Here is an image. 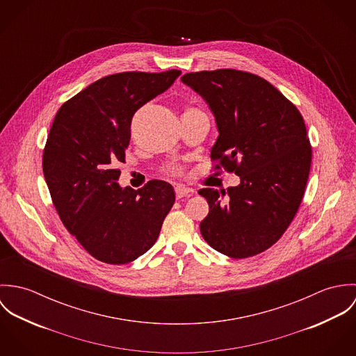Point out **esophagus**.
I'll return each instance as SVG.
<instances>
[{
    "label": "esophagus",
    "mask_w": 356,
    "mask_h": 356,
    "mask_svg": "<svg viewBox=\"0 0 356 356\" xmlns=\"http://www.w3.org/2000/svg\"><path fill=\"white\" fill-rule=\"evenodd\" d=\"M193 195V189L186 188L184 185H177L175 186V196L177 199H182V197H189Z\"/></svg>",
    "instance_id": "1"
}]
</instances>
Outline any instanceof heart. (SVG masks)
I'll return each instance as SVG.
<instances>
[{
	"label": "heart",
	"instance_id": "b5f03b06",
	"mask_svg": "<svg viewBox=\"0 0 356 356\" xmlns=\"http://www.w3.org/2000/svg\"><path fill=\"white\" fill-rule=\"evenodd\" d=\"M189 111H195V109H189Z\"/></svg>",
	"mask_w": 356,
	"mask_h": 356
}]
</instances>
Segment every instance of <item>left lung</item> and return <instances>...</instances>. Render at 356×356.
<instances>
[{"label":"left lung","mask_w":356,"mask_h":356,"mask_svg":"<svg viewBox=\"0 0 356 356\" xmlns=\"http://www.w3.org/2000/svg\"><path fill=\"white\" fill-rule=\"evenodd\" d=\"M181 81L215 118L211 159L240 177L226 192L199 191L209 205L202 236L234 259L260 254L280 240L302 203L311 165L305 120L280 90L250 72L202 71Z\"/></svg>","instance_id":"left-lung-1"}]
</instances>
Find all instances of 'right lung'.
I'll return each mask as SVG.
<instances>
[{"instance_id": "right-lung-1", "label": "right lung", "mask_w": 356, "mask_h": 356, "mask_svg": "<svg viewBox=\"0 0 356 356\" xmlns=\"http://www.w3.org/2000/svg\"><path fill=\"white\" fill-rule=\"evenodd\" d=\"M181 71L104 76L63 104L44 151V175L67 230L97 260L124 264L151 250L175 202L174 188L152 179L134 191L118 184L131 118L164 93Z\"/></svg>"}]
</instances>
